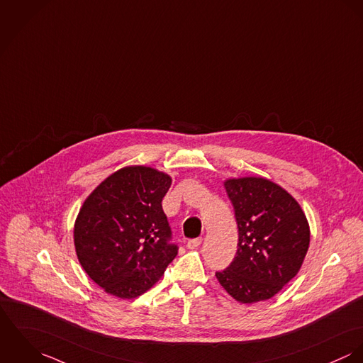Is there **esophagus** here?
I'll use <instances>...</instances> for the list:
<instances>
[{
	"mask_svg": "<svg viewBox=\"0 0 363 363\" xmlns=\"http://www.w3.org/2000/svg\"><path fill=\"white\" fill-rule=\"evenodd\" d=\"M201 242H203V238H195V240L188 241L186 246H188L189 249H196V247H199V246H201Z\"/></svg>",
	"mask_w": 363,
	"mask_h": 363,
	"instance_id": "esophagus-1",
	"label": "esophagus"
}]
</instances>
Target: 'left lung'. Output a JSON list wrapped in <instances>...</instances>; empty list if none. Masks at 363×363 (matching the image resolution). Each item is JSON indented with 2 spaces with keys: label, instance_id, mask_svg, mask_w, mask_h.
Wrapping results in <instances>:
<instances>
[{
  "label": "left lung",
  "instance_id": "1",
  "mask_svg": "<svg viewBox=\"0 0 363 363\" xmlns=\"http://www.w3.org/2000/svg\"><path fill=\"white\" fill-rule=\"evenodd\" d=\"M224 188L235 211L238 249L216 277L241 303L267 301L301 270L311 242L308 218L295 198L267 178H230Z\"/></svg>",
  "mask_w": 363,
  "mask_h": 363
}]
</instances>
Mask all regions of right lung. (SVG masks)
<instances>
[{
    "mask_svg": "<svg viewBox=\"0 0 363 363\" xmlns=\"http://www.w3.org/2000/svg\"><path fill=\"white\" fill-rule=\"evenodd\" d=\"M171 184L156 168L128 165L83 201L74 227L77 256L107 294L121 299L145 294L177 256L162 206Z\"/></svg>",
    "mask_w": 363,
    "mask_h": 363,
    "instance_id": "add662e5",
    "label": "right lung"
}]
</instances>
